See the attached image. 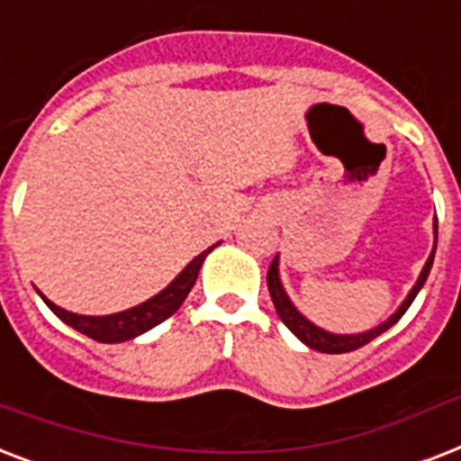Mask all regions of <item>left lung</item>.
I'll return each instance as SVG.
<instances>
[{
    "label": "left lung",
    "instance_id": "obj_1",
    "mask_svg": "<svg viewBox=\"0 0 461 461\" xmlns=\"http://www.w3.org/2000/svg\"><path fill=\"white\" fill-rule=\"evenodd\" d=\"M433 230H436V244H438V220L436 224H433ZM433 258H436V246H433V251H430L429 260H426V266H423L421 275H419V280H416V285L407 294V299L402 302V306L397 308V311H394L385 322H380L378 328L366 330V332H358V335H335V332H328V330L318 328V325H313L308 318H303V315L299 313V308L289 302L287 292H285V287H282L280 258H277V256H275V260L270 263V267H267V292H270V299H273L275 311H277V315L282 318V322H285V325H287V328L292 330V332H294V335L306 344V347H311V349L315 351H322V354H347V351L358 349V347H364V344H368L378 335H383L385 330L393 328L394 322L407 313V308L411 306L416 294L421 292L423 282H426V277H429Z\"/></svg>",
    "mask_w": 461,
    "mask_h": 461
}]
</instances>
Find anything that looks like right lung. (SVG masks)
<instances>
[{"mask_svg": "<svg viewBox=\"0 0 461 461\" xmlns=\"http://www.w3.org/2000/svg\"><path fill=\"white\" fill-rule=\"evenodd\" d=\"M215 246H210V249H205L201 256H195V258L191 260V263H188V266L184 267V270H181L159 294H155L153 299H148V302L139 303V306L129 308V311H122V313L78 315L59 308L57 303L50 302L45 294H40V292L38 294L42 296V302L50 306V311H52L59 321H64L67 325L78 330L81 335H88L90 339H95V342H126V339H133V337L143 335V332H148L150 328H155V325H159L162 321H167V318L184 303V299L188 296L191 287L195 285V277L201 273L203 260H205V256H208Z\"/></svg>", "mask_w": 461, "mask_h": 461, "instance_id": "obj_1", "label": "right lung"}]
</instances>
